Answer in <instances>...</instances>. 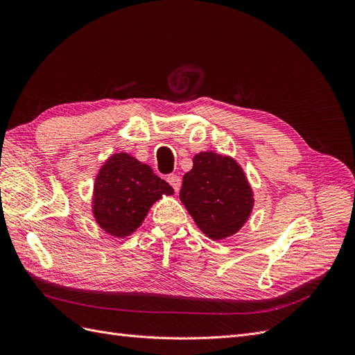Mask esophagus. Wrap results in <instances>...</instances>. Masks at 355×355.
I'll return each mask as SVG.
<instances>
[{"mask_svg":"<svg viewBox=\"0 0 355 355\" xmlns=\"http://www.w3.org/2000/svg\"><path fill=\"white\" fill-rule=\"evenodd\" d=\"M166 181L170 182V185H171V187H173L175 191H178V190H180V187H181V178H180L178 175H174V174L168 175Z\"/></svg>","mask_w":355,"mask_h":355,"instance_id":"esophagus-1","label":"esophagus"}]
</instances>
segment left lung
Returning a JSON list of instances; mask_svg holds the SVG:
<instances>
[{
  "mask_svg": "<svg viewBox=\"0 0 355 355\" xmlns=\"http://www.w3.org/2000/svg\"><path fill=\"white\" fill-rule=\"evenodd\" d=\"M180 200L198 229L213 240L236 234L253 209V191L230 157L213 151L193 158V168L184 175Z\"/></svg>",
  "mask_w": 355,
  "mask_h": 355,
  "instance_id": "obj_1",
  "label": "left lung"
}]
</instances>
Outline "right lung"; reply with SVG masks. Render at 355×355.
Returning a JSON list of instances; mask_svg holds the SVG:
<instances>
[{
    "label": "right lung",
    "instance_id": "right-lung-1",
    "mask_svg": "<svg viewBox=\"0 0 355 355\" xmlns=\"http://www.w3.org/2000/svg\"><path fill=\"white\" fill-rule=\"evenodd\" d=\"M164 194H174L170 184L155 175L149 165L119 153L109 157L96 175L92 211L106 233L126 237L142 225Z\"/></svg>",
    "mask_w": 355,
    "mask_h": 355
}]
</instances>
